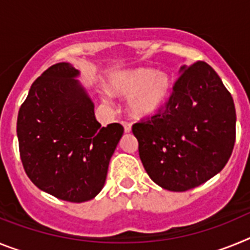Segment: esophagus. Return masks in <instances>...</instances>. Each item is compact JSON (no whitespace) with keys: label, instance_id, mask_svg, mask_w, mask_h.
Segmentation results:
<instances>
[{"label":"esophagus","instance_id":"esophagus-1","mask_svg":"<svg viewBox=\"0 0 250 250\" xmlns=\"http://www.w3.org/2000/svg\"><path fill=\"white\" fill-rule=\"evenodd\" d=\"M123 126H124V131L126 132V134L131 131V124L126 123V121H123Z\"/></svg>","mask_w":250,"mask_h":250}]
</instances>
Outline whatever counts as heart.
Returning a JSON list of instances; mask_svg holds the SVG:
<instances>
[{"instance_id":"b5f03b06","label":"heart","mask_w":250,"mask_h":250,"mask_svg":"<svg viewBox=\"0 0 250 250\" xmlns=\"http://www.w3.org/2000/svg\"><path fill=\"white\" fill-rule=\"evenodd\" d=\"M114 94L127 99V109L134 118L146 119L158 114L171 92L169 75L151 67H136L114 72L109 79Z\"/></svg>"}]
</instances>
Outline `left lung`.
Here are the masks:
<instances>
[{
	"label": "left lung",
	"instance_id": "obj_1",
	"mask_svg": "<svg viewBox=\"0 0 250 250\" xmlns=\"http://www.w3.org/2000/svg\"><path fill=\"white\" fill-rule=\"evenodd\" d=\"M231 95L211 66H183L164 111L138 123L141 163L152 182L187 191L222 171L235 143Z\"/></svg>",
	"mask_w": 250,
	"mask_h": 250
}]
</instances>
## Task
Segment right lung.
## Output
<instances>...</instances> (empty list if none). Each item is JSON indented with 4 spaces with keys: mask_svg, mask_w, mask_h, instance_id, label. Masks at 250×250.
<instances>
[{
    "mask_svg": "<svg viewBox=\"0 0 250 250\" xmlns=\"http://www.w3.org/2000/svg\"><path fill=\"white\" fill-rule=\"evenodd\" d=\"M79 76L68 62L48 67L32 83L17 118L20 155L31 182L71 203L100 193L124 134L118 123L101 126Z\"/></svg>",
    "mask_w": 250,
    "mask_h": 250,
    "instance_id": "obj_1",
    "label": "right lung"
}]
</instances>
